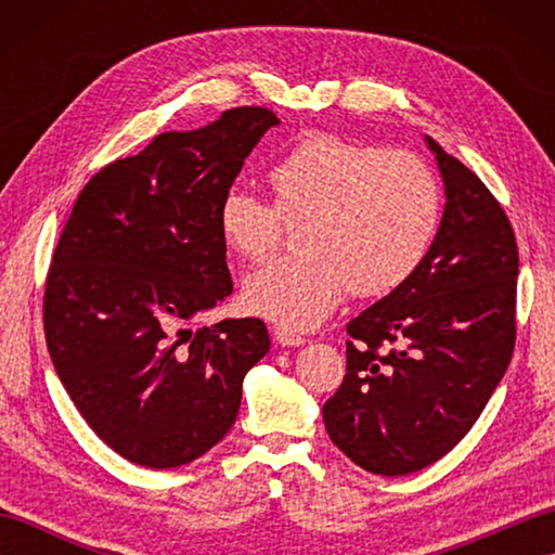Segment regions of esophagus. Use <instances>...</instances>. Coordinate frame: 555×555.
I'll return each instance as SVG.
<instances>
[{"instance_id":"34e87169","label":"esophagus","mask_w":555,"mask_h":555,"mask_svg":"<svg viewBox=\"0 0 555 555\" xmlns=\"http://www.w3.org/2000/svg\"><path fill=\"white\" fill-rule=\"evenodd\" d=\"M274 338H276V344L288 346V348H296V346L305 344V338L300 334H293V332H288V328H276Z\"/></svg>"}]
</instances>
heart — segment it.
Segmentation results:
<instances>
[{
	"mask_svg": "<svg viewBox=\"0 0 555 555\" xmlns=\"http://www.w3.org/2000/svg\"><path fill=\"white\" fill-rule=\"evenodd\" d=\"M274 203L231 188L219 233L233 255L264 262L291 223L300 255L245 281V305L288 332L320 326L346 291L379 298L400 288L427 259L441 229L443 195L431 167L405 150L310 133L267 169Z\"/></svg>",
	"mask_w": 555,
	"mask_h": 555,
	"instance_id": "1",
	"label": "heart"
}]
</instances>
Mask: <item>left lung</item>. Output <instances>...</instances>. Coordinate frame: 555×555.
Returning <instances> with one entry per match:
<instances>
[{
  "mask_svg": "<svg viewBox=\"0 0 555 555\" xmlns=\"http://www.w3.org/2000/svg\"><path fill=\"white\" fill-rule=\"evenodd\" d=\"M427 143L446 183L441 229L415 274L348 322L344 384L322 410L328 439L384 477L455 448L515 350L511 219L475 171Z\"/></svg>",
  "mask_w": 555,
  "mask_h": 555,
  "instance_id": "obj_1",
  "label": "left lung"
}]
</instances>
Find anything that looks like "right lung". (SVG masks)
I'll use <instances>...</instances> for the list:
<instances>
[{
    "instance_id": "1",
    "label": "right lung",
    "mask_w": 555,
    "mask_h": 555,
    "mask_svg": "<svg viewBox=\"0 0 555 555\" xmlns=\"http://www.w3.org/2000/svg\"><path fill=\"white\" fill-rule=\"evenodd\" d=\"M279 119L235 107L162 133L82 185L44 281L54 370L100 439L135 465L193 463L233 427L243 379L267 356L262 320L193 332L231 296L219 205Z\"/></svg>"
}]
</instances>
